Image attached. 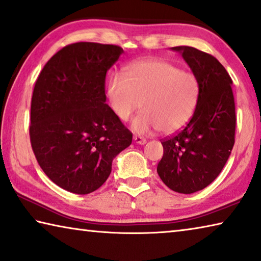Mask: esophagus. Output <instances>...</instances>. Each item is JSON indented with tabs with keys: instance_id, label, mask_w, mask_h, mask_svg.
<instances>
[{
	"instance_id": "1",
	"label": "esophagus",
	"mask_w": 261,
	"mask_h": 261,
	"mask_svg": "<svg viewBox=\"0 0 261 261\" xmlns=\"http://www.w3.org/2000/svg\"><path fill=\"white\" fill-rule=\"evenodd\" d=\"M134 142L136 144H139V145H144V144H146V139L144 137H140V136H135Z\"/></svg>"
}]
</instances>
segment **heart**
I'll list each match as a JSON object with an SVG mask.
<instances>
[{
  "instance_id": "heart-1",
  "label": "heart",
  "mask_w": 261,
  "mask_h": 261,
  "mask_svg": "<svg viewBox=\"0 0 261 261\" xmlns=\"http://www.w3.org/2000/svg\"><path fill=\"white\" fill-rule=\"evenodd\" d=\"M198 94L193 73L163 59L136 61L124 69V76L115 74L108 82L111 108L121 121H127L143 106L144 111L132 122L137 134L180 131L195 113Z\"/></svg>"
}]
</instances>
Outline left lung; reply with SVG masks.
Masks as SVG:
<instances>
[{
	"instance_id": "obj_1",
	"label": "left lung",
	"mask_w": 261,
	"mask_h": 261,
	"mask_svg": "<svg viewBox=\"0 0 261 261\" xmlns=\"http://www.w3.org/2000/svg\"><path fill=\"white\" fill-rule=\"evenodd\" d=\"M180 52L200 87L197 107L182 130L161 144L164 155L156 172L174 192L192 194L220 175L234 144L236 110L232 80L216 58L190 46Z\"/></svg>"
}]
</instances>
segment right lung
<instances>
[{
	"mask_svg": "<svg viewBox=\"0 0 261 261\" xmlns=\"http://www.w3.org/2000/svg\"><path fill=\"white\" fill-rule=\"evenodd\" d=\"M124 51L80 41L58 51L41 69L31 100V146L43 169L65 190L101 187L132 134L107 105L106 75Z\"/></svg>",
	"mask_w": 261,
	"mask_h": 261,
	"instance_id": "add662e5",
	"label": "right lung"
}]
</instances>
